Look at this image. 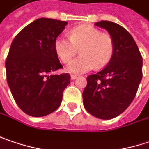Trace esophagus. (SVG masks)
<instances>
[{"mask_svg":"<svg viewBox=\"0 0 149 149\" xmlns=\"http://www.w3.org/2000/svg\"><path fill=\"white\" fill-rule=\"evenodd\" d=\"M77 77V75H75V74L71 75V79H72V80H75Z\"/></svg>","mask_w":149,"mask_h":149,"instance_id":"esophagus-1","label":"esophagus"}]
</instances>
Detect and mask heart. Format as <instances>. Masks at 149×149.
Returning <instances> with one entry per match:
<instances>
[{
    "label": "heart",
    "mask_w": 149,
    "mask_h": 149,
    "mask_svg": "<svg viewBox=\"0 0 149 149\" xmlns=\"http://www.w3.org/2000/svg\"><path fill=\"white\" fill-rule=\"evenodd\" d=\"M81 56L73 61L78 49ZM55 49L62 62L68 63L66 70L72 73H84L94 66L100 68L109 63L114 54L115 45L112 37L91 25H80L69 32V39L58 37Z\"/></svg>",
    "instance_id": "obj_1"
}]
</instances>
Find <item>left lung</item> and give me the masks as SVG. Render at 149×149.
Instances as JSON below:
<instances>
[{
  "label": "left lung",
  "instance_id": "8db88e82",
  "mask_svg": "<svg viewBox=\"0 0 149 149\" xmlns=\"http://www.w3.org/2000/svg\"><path fill=\"white\" fill-rule=\"evenodd\" d=\"M112 37L115 49L104 69L87 77L83 105L92 116L103 120L123 113L134 100L143 77V58L129 32L109 21L95 22Z\"/></svg>",
  "mask_w": 149,
  "mask_h": 149
}]
</instances>
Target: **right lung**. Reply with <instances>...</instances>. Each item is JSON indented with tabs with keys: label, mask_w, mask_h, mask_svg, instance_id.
<instances>
[{
	"label": "right lung",
	"mask_w": 149,
	"mask_h": 149,
	"mask_svg": "<svg viewBox=\"0 0 149 149\" xmlns=\"http://www.w3.org/2000/svg\"><path fill=\"white\" fill-rule=\"evenodd\" d=\"M67 22L41 17L29 23L14 38L6 60V80L14 100L27 115L41 117L56 110L70 83L61 68L55 41Z\"/></svg>",
	"instance_id": "obj_1"
}]
</instances>
